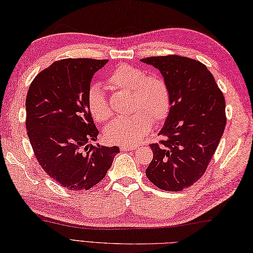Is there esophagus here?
I'll return each mask as SVG.
<instances>
[{
  "label": "esophagus",
  "mask_w": 253,
  "mask_h": 253,
  "mask_svg": "<svg viewBox=\"0 0 253 253\" xmlns=\"http://www.w3.org/2000/svg\"><path fill=\"white\" fill-rule=\"evenodd\" d=\"M136 148V146H132V145H120L121 151H134Z\"/></svg>",
  "instance_id": "34e87169"
}]
</instances>
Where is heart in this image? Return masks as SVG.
Masks as SVG:
<instances>
[{
	"label": "heart",
	"mask_w": 253,
	"mask_h": 253,
	"mask_svg": "<svg viewBox=\"0 0 253 253\" xmlns=\"http://www.w3.org/2000/svg\"><path fill=\"white\" fill-rule=\"evenodd\" d=\"M106 84L110 89L130 92L126 118L113 120L106 127L105 136L117 144H137L151 132L153 122L166 119L171 108V92L167 81L162 75L147 73L135 66L122 63L107 76ZM88 109L98 122H106L112 117L111 106L99 85L92 86L87 98Z\"/></svg>",
	"instance_id": "heart-1"
}]
</instances>
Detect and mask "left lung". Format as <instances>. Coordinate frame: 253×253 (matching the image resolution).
Wrapping results in <instances>:
<instances>
[{"mask_svg": "<svg viewBox=\"0 0 253 253\" xmlns=\"http://www.w3.org/2000/svg\"><path fill=\"white\" fill-rule=\"evenodd\" d=\"M142 62L161 71L171 92V108L159 132L166 138L149 145L153 159L146 176L165 191H181L202 177L218 146L227 121L225 98L200 61L170 54Z\"/></svg>", "mask_w": 253, "mask_h": 253, "instance_id": "1", "label": "left lung"}]
</instances>
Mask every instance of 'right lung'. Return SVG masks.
<instances>
[{"label": "right lung", "mask_w": 253, "mask_h": 253, "mask_svg": "<svg viewBox=\"0 0 253 253\" xmlns=\"http://www.w3.org/2000/svg\"><path fill=\"white\" fill-rule=\"evenodd\" d=\"M108 60L63 59L35 77L26 97V128L48 176L69 190L105 178L119 147L91 145L99 131L87 104L92 76Z\"/></svg>", "instance_id": "obj_1"}]
</instances>
